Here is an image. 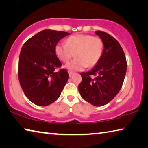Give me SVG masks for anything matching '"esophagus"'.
Segmentation results:
<instances>
[{
	"label": "esophagus",
	"mask_w": 148,
	"mask_h": 148,
	"mask_svg": "<svg viewBox=\"0 0 148 148\" xmlns=\"http://www.w3.org/2000/svg\"><path fill=\"white\" fill-rule=\"evenodd\" d=\"M73 74H74L73 72H71V71H69V76H70V77H71Z\"/></svg>",
	"instance_id": "esophagus-1"
}]
</instances>
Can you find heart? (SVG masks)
Masks as SVG:
<instances>
[{
  "label": "heart",
  "mask_w": 148,
  "mask_h": 148,
  "mask_svg": "<svg viewBox=\"0 0 148 148\" xmlns=\"http://www.w3.org/2000/svg\"><path fill=\"white\" fill-rule=\"evenodd\" d=\"M104 43L97 36L75 34L66 40V44L58 43L55 46V53L60 61L66 62L74 56L76 58L66 64V69L78 71L86 67L92 68L99 62L103 53Z\"/></svg>",
  "instance_id": "obj_1"
}]
</instances>
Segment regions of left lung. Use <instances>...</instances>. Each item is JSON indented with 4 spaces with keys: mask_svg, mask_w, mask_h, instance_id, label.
I'll list each match as a JSON object with an SVG mask.
<instances>
[{
    "mask_svg": "<svg viewBox=\"0 0 148 148\" xmlns=\"http://www.w3.org/2000/svg\"><path fill=\"white\" fill-rule=\"evenodd\" d=\"M95 33L103 41V53L93 69L80 73L82 80L78 90L85 101L95 106H102L119 92L127 64L123 50L117 40L104 31H97Z\"/></svg>",
    "mask_w": 148,
    "mask_h": 148,
    "instance_id": "obj_1",
    "label": "left lung"
}]
</instances>
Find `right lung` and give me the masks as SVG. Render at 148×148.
I'll list each match as a JSON object with an SVG mask.
<instances>
[{
	"label": "right lung",
	"mask_w": 148,
	"mask_h": 148,
	"mask_svg": "<svg viewBox=\"0 0 148 148\" xmlns=\"http://www.w3.org/2000/svg\"><path fill=\"white\" fill-rule=\"evenodd\" d=\"M69 34L64 31L44 30L30 38L22 46L18 78L25 96L34 104L46 106L53 103L68 81L66 69L55 71L62 65L55 53V46Z\"/></svg>",
	"instance_id": "obj_1"
}]
</instances>
